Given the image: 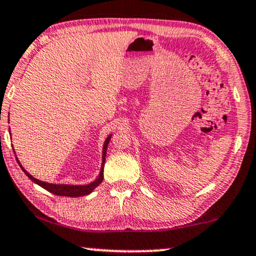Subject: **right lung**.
<instances>
[{
	"instance_id": "add662e5",
	"label": "right lung",
	"mask_w": 256,
	"mask_h": 256,
	"mask_svg": "<svg viewBox=\"0 0 256 256\" xmlns=\"http://www.w3.org/2000/svg\"><path fill=\"white\" fill-rule=\"evenodd\" d=\"M111 136L110 134L108 138H106L105 143H104V146H102V169H100V174L99 176L96 177V180H93L92 183L90 184H86V186H70V184H50V183H46V182H42V180H38L36 178H34L33 176H32L30 174L27 172V171L24 170V168L21 166V163L18 162V158H16V160H18V163L20 164L21 169L24 172L27 174V176L33 180L34 183H36L38 186H40L44 188V189H46L47 192H50L52 194H54V195H58V196H67V197H79V196H85V195H88L93 192V190L96 189V186H99L100 183L102 182V178H104V164H105V157H106V150H108V143L110 140H111Z\"/></svg>"
}]
</instances>
